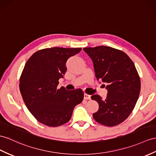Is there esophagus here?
Returning <instances> with one entry per match:
<instances>
[{
  "mask_svg": "<svg viewBox=\"0 0 156 156\" xmlns=\"http://www.w3.org/2000/svg\"><path fill=\"white\" fill-rule=\"evenodd\" d=\"M84 98L86 100H89V99H90V95H89V94H88L85 93L84 94Z\"/></svg>",
  "mask_w": 156,
  "mask_h": 156,
  "instance_id": "34e87169",
  "label": "esophagus"
}]
</instances>
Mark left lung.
Instances as JSON below:
<instances>
[{"label":"left lung","instance_id":"1","mask_svg":"<svg viewBox=\"0 0 156 156\" xmlns=\"http://www.w3.org/2000/svg\"><path fill=\"white\" fill-rule=\"evenodd\" d=\"M83 50L93 61L97 80L107 84L105 100L98 94L91 96L98 103V111L93 116L105 126H116L130 115L138 99L141 83L138 71L122 51L104 45Z\"/></svg>","mask_w":156,"mask_h":156}]
</instances>
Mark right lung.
I'll list each match as a JSON object with an SVG mask.
<instances>
[{"label": "right lung", "mask_w": 156, "mask_h": 156, "mask_svg": "<svg viewBox=\"0 0 156 156\" xmlns=\"http://www.w3.org/2000/svg\"><path fill=\"white\" fill-rule=\"evenodd\" d=\"M81 48H51L37 51L25 64L20 79V90L29 111L46 126L67 123L76 105L83 101L81 89H58L59 79L67 71L66 62Z\"/></svg>", "instance_id": "1"}]
</instances>
